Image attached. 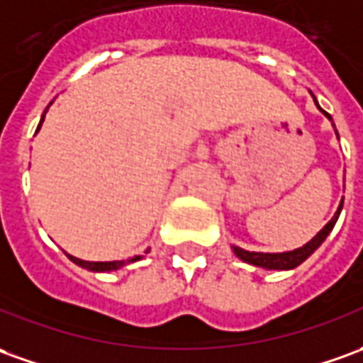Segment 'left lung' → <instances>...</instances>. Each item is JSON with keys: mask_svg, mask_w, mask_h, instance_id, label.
I'll return each mask as SVG.
<instances>
[{"mask_svg": "<svg viewBox=\"0 0 363 363\" xmlns=\"http://www.w3.org/2000/svg\"><path fill=\"white\" fill-rule=\"evenodd\" d=\"M314 102H316V99H314ZM316 106H318V102H316ZM322 112H324V110H322ZM324 114L330 118L328 112H324ZM336 134H338V132H336ZM342 206H344V199L340 201L338 211L334 213V217L330 219L328 223L324 225V229H320L318 233L314 235L308 243L302 245L298 249H294V251H286V253H255V251H245L241 247H233V253L237 255L241 261L249 262V264H255V267H261V269H269V271H291V269H296L298 264H302V262L306 261V259L318 249L320 245L324 243V239L328 237L330 231L334 229V225L338 221Z\"/></svg>", "mask_w": 363, "mask_h": 363, "instance_id": "obj_1", "label": "left lung"}]
</instances>
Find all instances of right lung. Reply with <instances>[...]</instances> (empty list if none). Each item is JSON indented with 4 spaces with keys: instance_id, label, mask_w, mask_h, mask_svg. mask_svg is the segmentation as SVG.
Returning a JSON list of instances; mask_svg holds the SVG:
<instances>
[{
    "instance_id": "add662e5",
    "label": "right lung",
    "mask_w": 363,
    "mask_h": 363,
    "mask_svg": "<svg viewBox=\"0 0 363 363\" xmlns=\"http://www.w3.org/2000/svg\"><path fill=\"white\" fill-rule=\"evenodd\" d=\"M47 110H49V106H47ZM45 110V112H47ZM45 120V114L41 116V122H39V126H37V132H39V128H41V124H43ZM148 253V251H146ZM69 259H71L74 264H79V267H82V269H89V271L92 272H110V271H118V269H122L124 264H130V262L134 261H140L142 257H132V259H126V261H108V262H92V261H82V259H77V257H72V255H67Z\"/></svg>"
}]
</instances>
